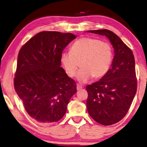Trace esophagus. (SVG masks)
<instances>
[{
  "mask_svg": "<svg viewBox=\"0 0 147 147\" xmlns=\"http://www.w3.org/2000/svg\"><path fill=\"white\" fill-rule=\"evenodd\" d=\"M76 88H77V90H81L82 89H83V87L82 86V85L78 84L76 85Z\"/></svg>",
  "mask_w": 147,
  "mask_h": 147,
  "instance_id": "esophagus-1",
  "label": "esophagus"
}]
</instances>
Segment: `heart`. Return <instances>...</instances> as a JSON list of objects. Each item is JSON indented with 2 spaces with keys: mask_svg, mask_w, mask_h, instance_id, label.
I'll use <instances>...</instances> for the list:
<instances>
[{
  "mask_svg": "<svg viewBox=\"0 0 147 147\" xmlns=\"http://www.w3.org/2000/svg\"><path fill=\"white\" fill-rule=\"evenodd\" d=\"M114 51L107 42L92 37H83L74 42L70 52L61 55L60 62L67 75L73 77L81 67L77 79L85 83L90 78L99 79L108 73L113 60Z\"/></svg>",
  "mask_w": 147,
  "mask_h": 147,
  "instance_id": "1",
  "label": "heart"
}]
</instances>
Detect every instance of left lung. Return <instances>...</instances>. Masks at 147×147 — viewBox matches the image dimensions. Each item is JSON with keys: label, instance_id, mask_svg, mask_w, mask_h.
<instances>
[{"label": "left lung", "instance_id": "8db88e82", "mask_svg": "<svg viewBox=\"0 0 147 147\" xmlns=\"http://www.w3.org/2000/svg\"><path fill=\"white\" fill-rule=\"evenodd\" d=\"M105 35L114 49L110 69L99 81L88 85L87 109L93 119L103 125L115 124L126 115L137 91L135 60L132 50L108 29L87 31Z\"/></svg>", "mask_w": 147, "mask_h": 147}]
</instances>
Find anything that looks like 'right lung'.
Masks as SVG:
<instances>
[{
    "instance_id": "right-lung-1",
    "label": "right lung",
    "mask_w": 147,
    "mask_h": 147,
    "mask_svg": "<svg viewBox=\"0 0 147 147\" xmlns=\"http://www.w3.org/2000/svg\"><path fill=\"white\" fill-rule=\"evenodd\" d=\"M76 37L69 33L42 31L18 53L15 90L28 114L40 123L62 119L77 91L75 81L60 67L63 50Z\"/></svg>"
}]
</instances>
